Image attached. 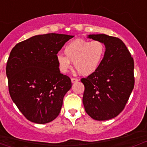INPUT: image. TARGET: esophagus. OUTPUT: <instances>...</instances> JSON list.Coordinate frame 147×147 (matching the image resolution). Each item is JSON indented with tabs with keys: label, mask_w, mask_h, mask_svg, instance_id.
<instances>
[{
	"label": "esophagus",
	"mask_w": 147,
	"mask_h": 147,
	"mask_svg": "<svg viewBox=\"0 0 147 147\" xmlns=\"http://www.w3.org/2000/svg\"><path fill=\"white\" fill-rule=\"evenodd\" d=\"M71 81H72V83H75V82H78V81H79V80L78 79H77V78H71Z\"/></svg>",
	"instance_id": "1"
}]
</instances>
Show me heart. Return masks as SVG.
<instances>
[{
    "label": "heart",
    "instance_id": "heart-1",
    "mask_svg": "<svg viewBox=\"0 0 147 147\" xmlns=\"http://www.w3.org/2000/svg\"><path fill=\"white\" fill-rule=\"evenodd\" d=\"M105 51V45L100 41L77 39L65 46V56L57 55V64L61 72H66L71 67V62H74V66L78 73L87 76L98 69L103 60Z\"/></svg>",
    "mask_w": 147,
    "mask_h": 147
}]
</instances>
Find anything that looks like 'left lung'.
<instances>
[{"label": "left lung", "mask_w": 147, "mask_h": 147, "mask_svg": "<svg viewBox=\"0 0 147 147\" xmlns=\"http://www.w3.org/2000/svg\"><path fill=\"white\" fill-rule=\"evenodd\" d=\"M88 38L102 42L106 49L98 69L81 79L84 86L83 105L92 119H110L124 109L134 89V60L119 38L105 34Z\"/></svg>", "instance_id": "left-lung-1"}]
</instances>
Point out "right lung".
<instances>
[{
	"label": "right lung",
	"instance_id": "obj_1",
	"mask_svg": "<svg viewBox=\"0 0 147 147\" xmlns=\"http://www.w3.org/2000/svg\"><path fill=\"white\" fill-rule=\"evenodd\" d=\"M73 37L57 33L35 35L12 49L6 65L8 90L29 121L46 124L60 114L72 82L60 73L57 54Z\"/></svg>",
	"mask_w": 147,
	"mask_h": 147
}]
</instances>
